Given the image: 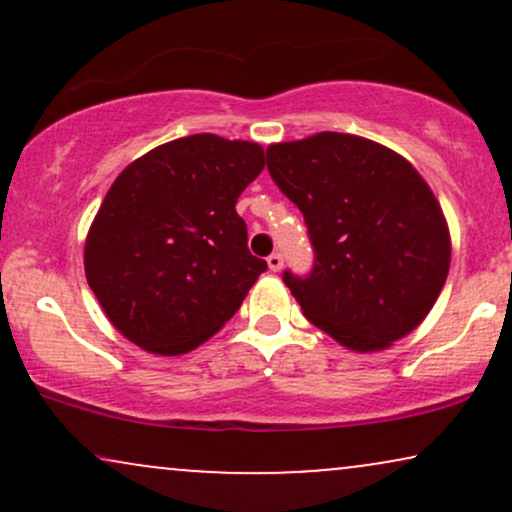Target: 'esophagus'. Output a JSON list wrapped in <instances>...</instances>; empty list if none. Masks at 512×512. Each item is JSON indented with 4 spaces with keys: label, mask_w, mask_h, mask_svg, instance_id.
Masks as SVG:
<instances>
[{
    "label": "esophagus",
    "mask_w": 512,
    "mask_h": 512,
    "mask_svg": "<svg viewBox=\"0 0 512 512\" xmlns=\"http://www.w3.org/2000/svg\"><path fill=\"white\" fill-rule=\"evenodd\" d=\"M267 264H269V269H272V272H279V269L284 267V257H281L279 252H272V255L267 257Z\"/></svg>",
    "instance_id": "obj_1"
}]
</instances>
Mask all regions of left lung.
<instances>
[{
	"mask_svg": "<svg viewBox=\"0 0 512 512\" xmlns=\"http://www.w3.org/2000/svg\"><path fill=\"white\" fill-rule=\"evenodd\" d=\"M267 168L313 243V272H284L303 315L358 354L416 330L448 279L450 233L407 158L354 134L320 132L269 146Z\"/></svg>",
	"mask_w": 512,
	"mask_h": 512,
	"instance_id": "left-lung-1",
	"label": "left lung"
}]
</instances>
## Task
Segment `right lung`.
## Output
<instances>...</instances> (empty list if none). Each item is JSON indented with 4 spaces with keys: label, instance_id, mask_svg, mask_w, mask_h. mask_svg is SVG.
<instances>
[{
    "label": "right lung",
    "instance_id": "obj_1",
    "mask_svg": "<svg viewBox=\"0 0 512 512\" xmlns=\"http://www.w3.org/2000/svg\"><path fill=\"white\" fill-rule=\"evenodd\" d=\"M262 168L260 144L192 134L117 175L88 228L84 269L122 337L180 356L236 315L267 269L236 211Z\"/></svg>",
    "mask_w": 512,
    "mask_h": 512
}]
</instances>
